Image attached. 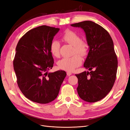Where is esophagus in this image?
Listing matches in <instances>:
<instances>
[{"label":"esophagus","mask_w":130,"mask_h":130,"mask_svg":"<svg viewBox=\"0 0 130 130\" xmlns=\"http://www.w3.org/2000/svg\"><path fill=\"white\" fill-rule=\"evenodd\" d=\"M66 74H67V75H68V76H70L72 74V73L71 72H68Z\"/></svg>","instance_id":"esophagus-1"}]
</instances>
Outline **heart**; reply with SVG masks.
<instances>
[{"instance_id": "b5f03b06", "label": "heart", "mask_w": 130, "mask_h": 130, "mask_svg": "<svg viewBox=\"0 0 130 130\" xmlns=\"http://www.w3.org/2000/svg\"><path fill=\"white\" fill-rule=\"evenodd\" d=\"M61 39L64 42L73 46V54L76 53L82 56H84L87 54L89 45L86 42L81 41V37L75 32L71 30L65 31L61 36ZM59 50V42L56 40L53 41L50 46L51 54L55 57H58ZM82 60L80 57L75 54L71 57L63 58L59 60L58 62V66L62 70L72 72L79 66Z\"/></svg>"}]
</instances>
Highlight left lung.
Here are the masks:
<instances>
[{
    "instance_id": "8db88e82",
    "label": "left lung",
    "mask_w": 130,
    "mask_h": 130,
    "mask_svg": "<svg viewBox=\"0 0 130 130\" xmlns=\"http://www.w3.org/2000/svg\"><path fill=\"white\" fill-rule=\"evenodd\" d=\"M71 25L83 29L89 46L84 66L90 71L75 74L78 95L86 102L99 101L110 92L116 80L118 60L113 41L104 28L93 21Z\"/></svg>"
}]
</instances>
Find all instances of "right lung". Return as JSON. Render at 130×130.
I'll return each instance as SVG.
<instances>
[{
	"label": "right lung",
	"instance_id": "1",
	"mask_svg": "<svg viewBox=\"0 0 130 130\" xmlns=\"http://www.w3.org/2000/svg\"><path fill=\"white\" fill-rule=\"evenodd\" d=\"M59 28L41 26L29 30L19 40L13 67L17 84L26 98L46 104L54 101L66 75L64 71L48 73L54 60L50 50Z\"/></svg>",
	"mask_w": 130,
	"mask_h": 130
}]
</instances>
